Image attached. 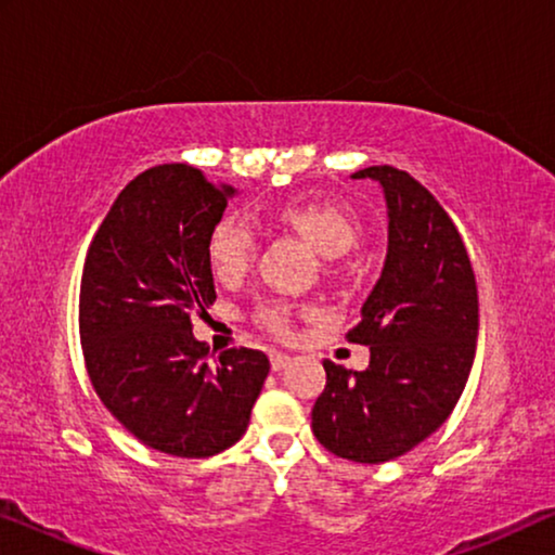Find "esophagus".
I'll return each mask as SVG.
<instances>
[{
    "label": "esophagus",
    "instance_id": "1",
    "mask_svg": "<svg viewBox=\"0 0 555 555\" xmlns=\"http://www.w3.org/2000/svg\"><path fill=\"white\" fill-rule=\"evenodd\" d=\"M291 356H287V353H272L270 356V366H272V371H283V369H287V366H291Z\"/></svg>",
    "mask_w": 555,
    "mask_h": 555
}]
</instances>
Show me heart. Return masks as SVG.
Returning a JSON list of instances; mask_svg holds the SVG:
<instances>
[{
	"label": "heart",
	"mask_w": 555,
	"mask_h": 555,
	"mask_svg": "<svg viewBox=\"0 0 555 555\" xmlns=\"http://www.w3.org/2000/svg\"><path fill=\"white\" fill-rule=\"evenodd\" d=\"M275 219L280 224L291 227L300 232L318 253L325 257H338L348 253L359 237V224L356 217L344 204L328 199L313 202H293L278 209ZM257 247H260V234L255 224L247 222L245 217L224 215L217 219L207 237V257L209 268L217 280L222 283H234L253 268ZM293 306L285 300H270L257 308V323L268 328L275 336H287L293 323Z\"/></svg>",
	"instance_id": "heart-1"
}]
</instances>
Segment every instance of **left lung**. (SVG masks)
I'll return each instance as SVG.
<instances>
[{"label":"left lung","instance_id":"1","mask_svg":"<svg viewBox=\"0 0 555 555\" xmlns=\"http://www.w3.org/2000/svg\"><path fill=\"white\" fill-rule=\"evenodd\" d=\"M353 179L384 189L389 247L382 278L346 333L371 348L366 371L323 361L313 435L344 460L378 465L414 450L452 414L475 361L477 283L465 242L406 171L369 166Z\"/></svg>","mask_w":555,"mask_h":555}]
</instances>
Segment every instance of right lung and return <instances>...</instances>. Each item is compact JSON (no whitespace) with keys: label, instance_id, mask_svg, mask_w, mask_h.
<instances>
[{"label":"right lung","instance_id":"add662e5","mask_svg":"<svg viewBox=\"0 0 555 555\" xmlns=\"http://www.w3.org/2000/svg\"><path fill=\"white\" fill-rule=\"evenodd\" d=\"M232 186L186 164L139 173L90 242L80 344L105 409L151 450L211 457L247 431L270 361L227 348L209 363L192 318L217 300L207 237Z\"/></svg>","mask_w":555,"mask_h":555}]
</instances>
